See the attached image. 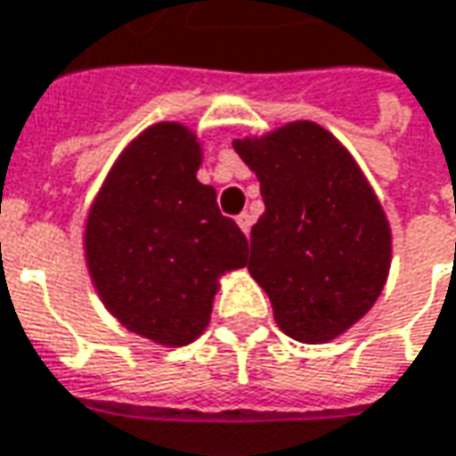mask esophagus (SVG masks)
Here are the masks:
<instances>
[{
  "mask_svg": "<svg viewBox=\"0 0 456 456\" xmlns=\"http://www.w3.org/2000/svg\"><path fill=\"white\" fill-rule=\"evenodd\" d=\"M237 224H239V229L244 232V234H249V229H251V215H249V212H241V215L237 217Z\"/></svg>",
  "mask_w": 456,
  "mask_h": 456,
  "instance_id": "34e87169",
  "label": "esophagus"
}]
</instances>
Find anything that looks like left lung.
<instances>
[{"label":"left lung","mask_w":456,"mask_h":456,"mask_svg":"<svg viewBox=\"0 0 456 456\" xmlns=\"http://www.w3.org/2000/svg\"><path fill=\"white\" fill-rule=\"evenodd\" d=\"M256 173L264 215L249 273L286 336L326 343L362 318L390 269V224L348 151L311 120L234 140Z\"/></svg>","instance_id":"left-lung-1"}]
</instances>
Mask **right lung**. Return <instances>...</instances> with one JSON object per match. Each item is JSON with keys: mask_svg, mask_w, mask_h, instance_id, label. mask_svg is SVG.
Listing matches in <instances>:
<instances>
[{"mask_svg": "<svg viewBox=\"0 0 456 456\" xmlns=\"http://www.w3.org/2000/svg\"><path fill=\"white\" fill-rule=\"evenodd\" d=\"M200 142L158 123L130 142L86 222V261L101 301L123 326L187 346L209 323L217 279L247 264V237L197 180Z\"/></svg>", "mask_w": 456, "mask_h": 456, "instance_id": "right-lung-1", "label": "right lung"}]
</instances>
